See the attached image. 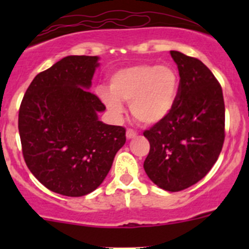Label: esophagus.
<instances>
[{"label":"esophagus","mask_w":249,"mask_h":249,"mask_svg":"<svg viewBox=\"0 0 249 249\" xmlns=\"http://www.w3.org/2000/svg\"><path fill=\"white\" fill-rule=\"evenodd\" d=\"M136 136H137V132L135 131V130H132V129H127L126 130V137L129 140L134 139V137H136Z\"/></svg>","instance_id":"34e87169"}]
</instances>
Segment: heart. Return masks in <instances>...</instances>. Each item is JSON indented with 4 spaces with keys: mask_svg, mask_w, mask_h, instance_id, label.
Returning a JSON list of instances; mask_svg holds the SVG:
<instances>
[{
    "mask_svg": "<svg viewBox=\"0 0 249 249\" xmlns=\"http://www.w3.org/2000/svg\"><path fill=\"white\" fill-rule=\"evenodd\" d=\"M179 89V77L167 65L142 64L114 72L109 90L99 88V96L114 115L123 112L122 101L130 102L137 120L154 124L171 112Z\"/></svg>",
    "mask_w": 249,
    "mask_h": 249,
    "instance_id": "obj_1",
    "label": "heart"
}]
</instances>
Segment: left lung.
I'll return each mask as SVG.
<instances>
[{
	"label": "left lung",
	"mask_w": 249,
	"mask_h": 249,
	"mask_svg": "<svg viewBox=\"0 0 249 249\" xmlns=\"http://www.w3.org/2000/svg\"><path fill=\"white\" fill-rule=\"evenodd\" d=\"M179 71L171 112L143 132L150 149L144 171L167 192H180L202 179L217 161L225 139L222 87L199 59L170 52Z\"/></svg>",
	"instance_id": "1"
}]
</instances>
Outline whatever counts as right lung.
<instances>
[{"label":"right lung","mask_w":249,"mask_h":249,"mask_svg":"<svg viewBox=\"0 0 249 249\" xmlns=\"http://www.w3.org/2000/svg\"><path fill=\"white\" fill-rule=\"evenodd\" d=\"M97 56L71 55L34 78L19 108L22 157L32 175L52 192L83 196L106 178L125 129L104 124L106 109L90 92Z\"/></svg>","instance_id":"right-lung-1"}]
</instances>
